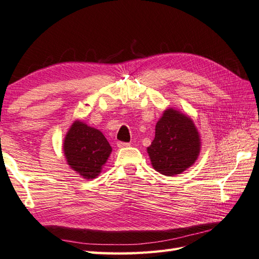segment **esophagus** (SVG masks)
<instances>
[{
  "instance_id": "obj_1",
  "label": "esophagus",
  "mask_w": 259,
  "mask_h": 259,
  "mask_svg": "<svg viewBox=\"0 0 259 259\" xmlns=\"http://www.w3.org/2000/svg\"><path fill=\"white\" fill-rule=\"evenodd\" d=\"M131 144L130 143H124V142H117V147L118 148H124V147H128Z\"/></svg>"
}]
</instances>
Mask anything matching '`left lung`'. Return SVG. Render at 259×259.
Segmentation results:
<instances>
[{"instance_id":"obj_1","label":"left lung","mask_w":259,"mask_h":259,"mask_svg":"<svg viewBox=\"0 0 259 259\" xmlns=\"http://www.w3.org/2000/svg\"><path fill=\"white\" fill-rule=\"evenodd\" d=\"M199 151V134L191 117L167 108L156 123L155 139L147 147L154 169L166 176L181 174L195 163Z\"/></svg>"}]
</instances>
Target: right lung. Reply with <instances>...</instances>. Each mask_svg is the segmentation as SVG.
I'll return each mask as SVG.
<instances>
[{
	"label": "right lung",
	"instance_id": "obj_1",
	"mask_svg": "<svg viewBox=\"0 0 259 259\" xmlns=\"http://www.w3.org/2000/svg\"><path fill=\"white\" fill-rule=\"evenodd\" d=\"M63 151L70 167L86 180H93L112 152L102 132L75 120L64 139Z\"/></svg>",
	"mask_w": 259,
	"mask_h": 259
}]
</instances>
